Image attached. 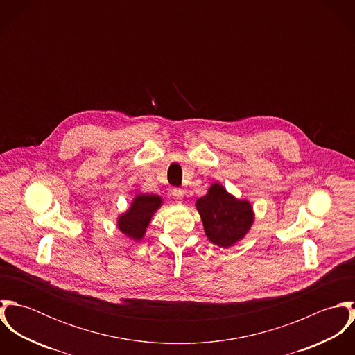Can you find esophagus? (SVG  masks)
Returning <instances> with one entry per match:
<instances>
[{"label":"esophagus","instance_id":"1","mask_svg":"<svg viewBox=\"0 0 355 355\" xmlns=\"http://www.w3.org/2000/svg\"><path fill=\"white\" fill-rule=\"evenodd\" d=\"M171 196H172V198H173L176 202L182 203L183 202V197H184V191H183L182 189L175 187V189L171 190Z\"/></svg>","mask_w":355,"mask_h":355}]
</instances>
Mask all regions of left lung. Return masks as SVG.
I'll use <instances>...</instances> for the list:
<instances>
[{
    "instance_id": "left-lung-1",
    "label": "left lung",
    "mask_w": 355,
    "mask_h": 355,
    "mask_svg": "<svg viewBox=\"0 0 355 355\" xmlns=\"http://www.w3.org/2000/svg\"><path fill=\"white\" fill-rule=\"evenodd\" d=\"M205 234L220 248H230L241 241L254 221L253 207L248 201L236 200L227 190L214 183L207 194L197 200Z\"/></svg>"
}]
</instances>
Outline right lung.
I'll list each match as a JSON object with an SVG mask.
<instances>
[{"instance_id": "right-lung-1", "label": "right lung", "mask_w": 355, "mask_h": 355, "mask_svg": "<svg viewBox=\"0 0 355 355\" xmlns=\"http://www.w3.org/2000/svg\"><path fill=\"white\" fill-rule=\"evenodd\" d=\"M161 198L153 194L137 196L131 207L119 217V230L134 241H141L152 220L154 211L161 206Z\"/></svg>"}]
</instances>
